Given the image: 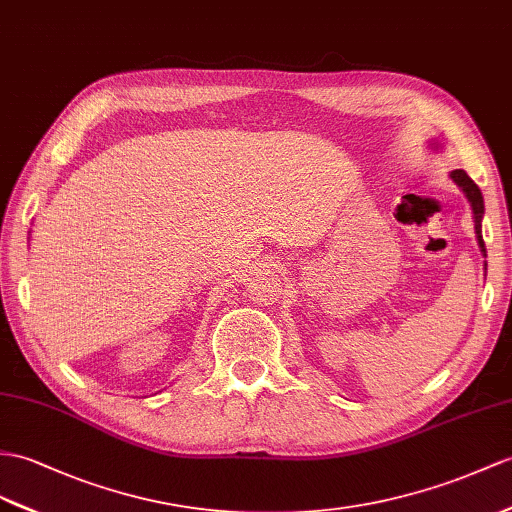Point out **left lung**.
Returning a JSON list of instances; mask_svg holds the SVG:
<instances>
[{
  "mask_svg": "<svg viewBox=\"0 0 512 512\" xmlns=\"http://www.w3.org/2000/svg\"><path fill=\"white\" fill-rule=\"evenodd\" d=\"M450 178L460 186V191H463L469 199L471 210H473V221H476V236H478V245H480V252L486 256V247H484V239H482V215H484V199L482 193L478 189V184L473 182L463 169H454L450 173Z\"/></svg>",
  "mask_w": 512,
  "mask_h": 512,
  "instance_id": "obj_1",
  "label": "left lung"
}]
</instances>
